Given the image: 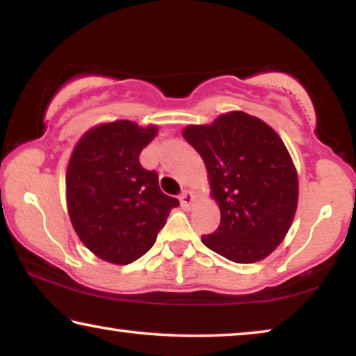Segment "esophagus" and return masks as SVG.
<instances>
[{
	"label": "esophagus",
	"instance_id": "obj_1",
	"mask_svg": "<svg viewBox=\"0 0 356 356\" xmlns=\"http://www.w3.org/2000/svg\"><path fill=\"white\" fill-rule=\"evenodd\" d=\"M193 202H195V196L190 190H184L182 195H180V204L185 210H190L193 207Z\"/></svg>",
	"mask_w": 356,
	"mask_h": 356
}]
</instances>
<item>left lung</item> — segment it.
<instances>
[{
    "instance_id": "obj_1",
    "label": "left lung",
    "mask_w": 356,
    "mask_h": 356,
    "mask_svg": "<svg viewBox=\"0 0 356 356\" xmlns=\"http://www.w3.org/2000/svg\"><path fill=\"white\" fill-rule=\"evenodd\" d=\"M182 135L207 168L221 221L202 243L237 264L272 254L284 240L298 202V176L276 131L256 116L229 111Z\"/></svg>"
}]
</instances>
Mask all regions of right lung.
Returning <instances> with one entry per match:
<instances>
[{
  "label": "right lung",
  "instance_id": "add662e5",
  "mask_svg": "<svg viewBox=\"0 0 356 356\" xmlns=\"http://www.w3.org/2000/svg\"><path fill=\"white\" fill-rule=\"evenodd\" d=\"M159 127L131 120L95 125L76 143L65 176L67 210L76 236L106 262L127 265L152 248L176 197L144 170L140 154Z\"/></svg>",
  "mask_w": 356,
  "mask_h": 356
}]
</instances>
